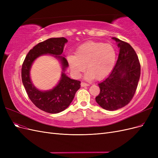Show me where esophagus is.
Returning <instances> with one entry per match:
<instances>
[{
  "label": "esophagus",
  "instance_id": "34e87169",
  "mask_svg": "<svg viewBox=\"0 0 158 158\" xmlns=\"http://www.w3.org/2000/svg\"><path fill=\"white\" fill-rule=\"evenodd\" d=\"M89 85V84L87 83H85V82H81V86L82 87H85V86H88Z\"/></svg>",
  "mask_w": 158,
  "mask_h": 158
}]
</instances>
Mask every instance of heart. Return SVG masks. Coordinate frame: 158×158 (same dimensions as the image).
Here are the masks:
<instances>
[{
  "instance_id": "obj_1",
  "label": "heart",
  "mask_w": 158,
  "mask_h": 158,
  "mask_svg": "<svg viewBox=\"0 0 158 158\" xmlns=\"http://www.w3.org/2000/svg\"><path fill=\"white\" fill-rule=\"evenodd\" d=\"M117 59V52L111 44L89 41L76 49V55H69L67 60L71 71L76 77H79L87 66L88 73L85 78H95L102 80L112 71Z\"/></svg>"
}]
</instances>
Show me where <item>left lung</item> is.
<instances>
[{
  "label": "left lung",
  "instance_id": "obj_1",
  "mask_svg": "<svg viewBox=\"0 0 158 158\" xmlns=\"http://www.w3.org/2000/svg\"><path fill=\"white\" fill-rule=\"evenodd\" d=\"M117 43L119 54L111 73L98 84L100 93L95 98L99 106L108 111L121 109L135 95L140 76V64L135 51L128 43L113 37Z\"/></svg>",
  "mask_w": 158,
  "mask_h": 158
}]
</instances>
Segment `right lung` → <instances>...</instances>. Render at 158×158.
<instances>
[{"mask_svg": "<svg viewBox=\"0 0 158 158\" xmlns=\"http://www.w3.org/2000/svg\"><path fill=\"white\" fill-rule=\"evenodd\" d=\"M67 41L64 37H56L39 43L29 51L22 64V80L28 97L37 107L47 113H58L64 111L73 102L76 92L80 88V81L71 79L64 73L69 63L62 53ZM47 54L53 55L60 60L62 65L61 78L55 88L41 91L31 82L30 69L37 57Z\"/></svg>", "mask_w": 158, "mask_h": 158, "instance_id": "1", "label": "right lung"}]
</instances>
